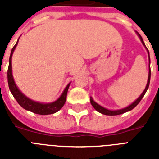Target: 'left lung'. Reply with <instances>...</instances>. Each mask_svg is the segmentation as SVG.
Instances as JSON below:
<instances>
[{"instance_id":"obj_1","label":"left lung","mask_w":159,"mask_h":159,"mask_svg":"<svg viewBox=\"0 0 159 159\" xmlns=\"http://www.w3.org/2000/svg\"><path fill=\"white\" fill-rule=\"evenodd\" d=\"M139 34V38H140L141 42L143 43V45L145 46V44H144V43H143V39H142V37H141V35L139 34ZM145 48H146V46H145ZM147 51H148V48H147ZM148 56H149V53H148ZM149 62H150V57H149ZM150 77H151V71H150V67H149L148 83H147V85H146L145 89H144V91L143 92V93L141 94L140 97H139L138 99L136 100L135 102H134V103H132L130 106H127L126 108H124V109H122V110H119V111H110V110H107V109L104 108V107H102V106H101L100 105L97 104V103H96V102L93 101V99H92V97H91V99H90V101H91V104H92V106L94 107L95 110H97L98 112L103 114V115H106V116H117V115H120V114L125 113V112H127V111H131L132 109L134 108V107H135V106H137L139 103V102H140L141 100H142V98L143 97V96L145 95L146 92H147V90H148V86H149V82H150Z\"/></svg>"}]
</instances>
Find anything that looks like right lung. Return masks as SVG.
<instances>
[{"label": "right lung", "mask_w": 159, "mask_h": 159, "mask_svg": "<svg viewBox=\"0 0 159 159\" xmlns=\"http://www.w3.org/2000/svg\"><path fill=\"white\" fill-rule=\"evenodd\" d=\"M18 41H17L16 45L14 46L12 50H11L10 59H9L8 71H7V78H8L9 88L11 90L13 97L16 98V100L17 101L19 104H20V106H22L24 109H25L27 111H30L31 112H34V113L39 114V115H50V114H53L55 112H57L65 104V102H66V99H67V90H68L70 83L66 87V88H65L63 92H62V94L61 95V97L56 102H52V103H48V104H43V103H39V102L31 101L30 99H29L28 97H26L25 95L22 94L20 92V90L17 88L16 83L14 82L13 76H12V69H11V57H12L14 50H15L17 43H18Z\"/></svg>", "instance_id": "obj_1"}]
</instances>
